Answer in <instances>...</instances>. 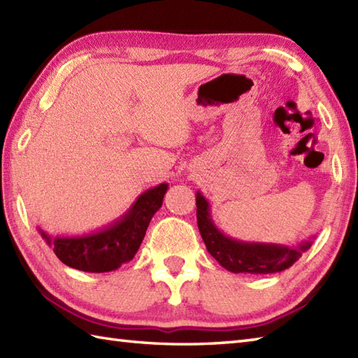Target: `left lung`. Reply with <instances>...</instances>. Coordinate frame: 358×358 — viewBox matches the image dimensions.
Instances as JSON below:
<instances>
[{
  "label": "left lung",
  "instance_id": "left-lung-1",
  "mask_svg": "<svg viewBox=\"0 0 358 358\" xmlns=\"http://www.w3.org/2000/svg\"><path fill=\"white\" fill-rule=\"evenodd\" d=\"M196 222L208 252L234 273H275L281 272L299 260L303 252L313 246L314 238L300 241L295 246L280 243L237 240L220 231L210 215V203L200 191L195 194Z\"/></svg>",
  "mask_w": 358,
  "mask_h": 358
}]
</instances>
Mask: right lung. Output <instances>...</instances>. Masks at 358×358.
<instances>
[{
    "label": "right lung",
    "instance_id": "obj_1",
    "mask_svg": "<svg viewBox=\"0 0 358 358\" xmlns=\"http://www.w3.org/2000/svg\"><path fill=\"white\" fill-rule=\"evenodd\" d=\"M169 185L162 183L136 196L123 215L101 229L81 235H50L38 227L41 238L69 268L83 272H110L138 252L152 217L162 208Z\"/></svg>",
    "mask_w": 358,
    "mask_h": 358
}]
</instances>
